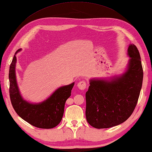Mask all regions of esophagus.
Returning a JSON list of instances; mask_svg holds the SVG:
<instances>
[{"label":"esophagus","mask_w":152,"mask_h":152,"mask_svg":"<svg viewBox=\"0 0 152 152\" xmlns=\"http://www.w3.org/2000/svg\"><path fill=\"white\" fill-rule=\"evenodd\" d=\"M77 87L79 88L80 90H85L87 87V83L85 81H81L77 84Z\"/></svg>","instance_id":"1"}]
</instances>
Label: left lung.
<instances>
[{
  "mask_svg": "<svg viewBox=\"0 0 152 152\" xmlns=\"http://www.w3.org/2000/svg\"><path fill=\"white\" fill-rule=\"evenodd\" d=\"M127 68L109 79L93 78L86 93L87 122L97 129L109 128L125 122L132 115L142 88L143 70L139 52L129 44Z\"/></svg>",
  "mask_w": 152,
  "mask_h": 152,
  "instance_id": "8db88e82",
  "label": "left lung"
}]
</instances>
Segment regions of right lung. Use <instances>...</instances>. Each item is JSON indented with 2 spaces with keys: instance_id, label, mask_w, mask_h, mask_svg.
Masks as SVG:
<instances>
[{
  "instance_id": "add662e5",
  "label": "right lung",
  "mask_w": 152,
  "mask_h": 152,
  "mask_svg": "<svg viewBox=\"0 0 152 152\" xmlns=\"http://www.w3.org/2000/svg\"><path fill=\"white\" fill-rule=\"evenodd\" d=\"M10 66V96L14 110L20 118L39 128L50 129L61 121L66 100L71 95L75 82L59 87L47 99L39 103H31L21 96L15 73L16 54Z\"/></svg>"
}]
</instances>
